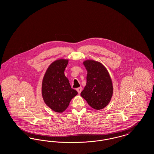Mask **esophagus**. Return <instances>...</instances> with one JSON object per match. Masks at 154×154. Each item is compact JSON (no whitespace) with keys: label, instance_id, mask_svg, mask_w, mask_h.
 Instances as JSON below:
<instances>
[{"label":"esophagus","instance_id":"1","mask_svg":"<svg viewBox=\"0 0 154 154\" xmlns=\"http://www.w3.org/2000/svg\"><path fill=\"white\" fill-rule=\"evenodd\" d=\"M76 90H77V91L78 92L79 94H80L81 93V91H82V87H80L77 88V89H76Z\"/></svg>","mask_w":154,"mask_h":154}]
</instances>
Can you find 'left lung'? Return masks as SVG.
Segmentation results:
<instances>
[{"label":"left lung","mask_w":154,"mask_h":154,"mask_svg":"<svg viewBox=\"0 0 154 154\" xmlns=\"http://www.w3.org/2000/svg\"><path fill=\"white\" fill-rule=\"evenodd\" d=\"M83 64L87 70V84L81 96L94 109H103L109 104L113 94L109 73L102 63L94 60H86Z\"/></svg>","instance_id":"8db88e82"}]
</instances>
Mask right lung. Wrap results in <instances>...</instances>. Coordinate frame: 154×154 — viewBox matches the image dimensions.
Segmentation results:
<instances>
[{
    "mask_svg": "<svg viewBox=\"0 0 154 154\" xmlns=\"http://www.w3.org/2000/svg\"><path fill=\"white\" fill-rule=\"evenodd\" d=\"M69 60L59 59L47 68L42 87L44 103L55 112L62 113L68 107L71 100L78 92L71 88L69 81L65 75Z\"/></svg>",
    "mask_w": 154,
    "mask_h": 154,
    "instance_id": "right-lung-1",
    "label": "right lung"
}]
</instances>
